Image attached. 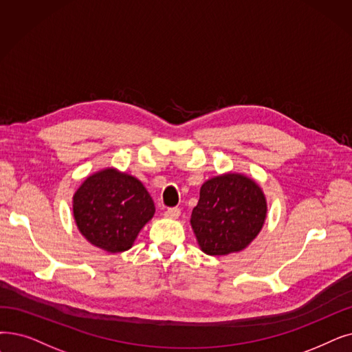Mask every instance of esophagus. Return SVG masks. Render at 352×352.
Segmentation results:
<instances>
[{
    "label": "esophagus",
    "instance_id": "obj_1",
    "mask_svg": "<svg viewBox=\"0 0 352 352\" xmlns=\"http://www.w3.org/2000/svg\"><path fill=\"white\" fill-rule=\"evenodd\" d=\"M179 208H177V207H173V208H168V210H165V212H164V216L166 217V219H178L179 217Z\"/></svg>",
    "mask_w": 352,
    "mask_h": 352
}]
</instances>
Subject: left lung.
<instances>
[{
    "label": "left lung",
    "instance_id": "1",
    "mask_svg": "<svg viewBox=\"0 0 352 352\" xmlns=\"http://www.w3.org/2000/svg\"><path fill=\"white\" fill-rule=\"evenodd\" d=\"M266 212L262 188L246 175L228 173L201 186L191 227L204 253L226 256L249 246L261 233Z\"/></svg>",
    "mask_w": 352,
    "mask_h": 352
}]
</instances>
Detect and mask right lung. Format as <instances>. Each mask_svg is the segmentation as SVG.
I'll use <instances>...</instances> for the list:
<instances>
[{
  "label": "right lung",
  "instance_id": "obj_1",
  "mask_svg": "<svg viewBox=\"0 0 352 352\" xmlns=\"http://www.w3.org/2000/svg\"><path fill=\"white\" fill-rule=\"evenodd\" d=\"M154 212V201L142 182L115 168L91 174L73 195V216L79 232L94 246L109 253L131 249Z\"/></svg>",
  "mask_w": 352,
  "mask_h": 352
}]
</instances>
